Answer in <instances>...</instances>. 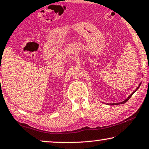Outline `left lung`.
Listing matches in <instances>:
<instances>
[{
  "instance_id": "8db88e82",
  "label": "left lung",
  "mask_w": 149,
  "mask_h": 149,
  "mask_svg": "<svg viewBox=\"0 0 149 149\" xmlns=\"http://www.w3.org/2000/svg\"><path fill=\"white\" fill-rule=\"evenodd\" d=\"M140 84H139V86H138V88H136V90H135V91H134V92H133V93H132V94H131V95H130V96H128V97H127V98H126V99H125V100H123V102H119V103H111V104H109V105H115V104H123V103H125V102H126L127 101V100H128L130 99V97H131V96H132V95H133V94H134V93H135V92H136V91H137V90H138V88H139V87H140Z\"/></svg>"
}]
</instances>
